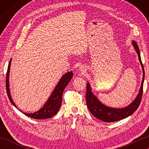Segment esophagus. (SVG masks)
<instances>
[{
    "instance_id": "34e87169",
    "label": "esophagus",
    "mask_w": 149,
    "mask_h": 149,
    "mask_svg": "<svg viewBox=\"0 0 149 149\" xmlns=\"http://www.w3.org/2000/svg\"><path fill=\"white\" fill-rule=\"evenodd\" d=\"M79 70L82 73V74H83V73L84 74V73L86 72V68H85L84 66H81V67H79Z\"/></svg>"
}]
</instances>
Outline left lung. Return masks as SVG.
Here are the masks:
<instances>
[{
	"mask_svg": "<svg viewBox=\"0 0 149 149\" xmlns=\"http://www.w3.org/2000/svg\"><path fill=\"white\" fill-rule=\"evenodd\" d=\"M132 44L138 54L139 61H140L142 71H143V79H142L141 86L137 96L136 97L134 100L131 104H129L127 106L119 107V108L107 106L100 101L97 97L93 94L90 84L88 82L86 84V100L88 108L95 117L100 120H102L104 122H113L124 119L131 115L132 113H134L135 111L138 109V106H140L142 93H143L145 71L143 65L141 62L140 52L137 43L134 40H132Z\"/></svg>",
	"mask_w": 149,
	"mask_h": 149,
	"instance_id": "obj_1",
	"label": "left lung"
}]
</instances>
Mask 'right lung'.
Returning a JSON list of instances; mask_svg holds the SVG:
<instances>
[{
  "label": "right lung",
  "mask_w": 149,
  "mask_h": 149,
  "mask_svg": "<svg viewBox=\"0 0 149 149\" xmlns=\"http://www.w3.org/2000/svg\"><path fill=\"white\" fill-rule=\"evenodd\" d=\"M11 59L9 61L8 67V71L7 74H6V91H7V94L9 100L11 102V104L13 105L16 108L18 109L17 106H16L14 101L13 100L12 97L11 95L10 92V88H9V72H10V66H11ZM73 77V72L72 71L66 72V74L63 75L61 78L56 84L54 89L52 91L51 95L49 96L48 99L46 101L45 104H44L42 108L40 109L38 111L34 112L33 113H27L22 111L21 110L18 109L20 111L23 113L24 115L26 116L31 117L34 119H47L50 118L54 116L58 112L59 110L60 107H61V103H62V95L64 91L65 88L67 86L69 82L70 81L72 78Z\"/></svg>",
  "instance_id": "obj_1"
}]
</instances>
